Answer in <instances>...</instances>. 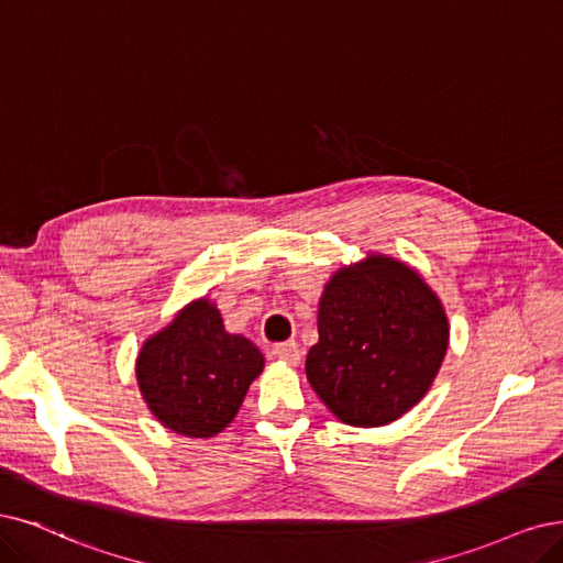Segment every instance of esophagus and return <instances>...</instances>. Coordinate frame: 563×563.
<instances>
[{
    "label": "esophagus",
    "mask_w": 563,
    "mask_h": 563,
    "mask_svg": "<svg viewBox=\"0 0 563 563\" xmlns=\"http://www.w3.org/2000/svg\"><path fill=\"white\" fill-rule=\"evenodd\" d=\"M274 355H276L280 362L289 364V366H297V364L301 362V350H299V345H297L295 341H287V343L276 345V347H274Z\"/></svg>",
    "instance_id": "34e87169"
}]
</instances>
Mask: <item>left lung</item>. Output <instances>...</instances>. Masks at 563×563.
Segmentation results:
<instances>
[{"instance_id": "left-lung-1", "label": "left lung", "mask_w": 563, "mask_h": 563, "mask_svg": "<svg viewBox=\"0 0 563 563\" xmlns=\"http://www.w3.org/2000/svg\"><path fill=\"white\" fill-rule=\"evenodd\" d=\"M306 378L350 427H385L431 389L450 345L439 295L410 264L366 253L336 268L318 303Z\"/></svg>"}]
</instances>
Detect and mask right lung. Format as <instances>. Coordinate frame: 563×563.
I'll list each match as a JSON object with an SVG mask.
<instances>
[{
    "mask_svg": "<svg viewBox=\"0 0 563 563\" xmlns=\"http://www.w3.org/2000/svg\"><path fill=\"white\" fill-rule=\"evenodd\" d=\"M262 371L260 347L229 334L218 303L208 297L185 303L136 355L145 406L162 427L187 439H213L232 424Z\"/></svg>",
    "mask_w": 563,
    "mask_h": 563,
    "instance_id": "add662e5",
    "label": "right lung"
}]
</instances>
